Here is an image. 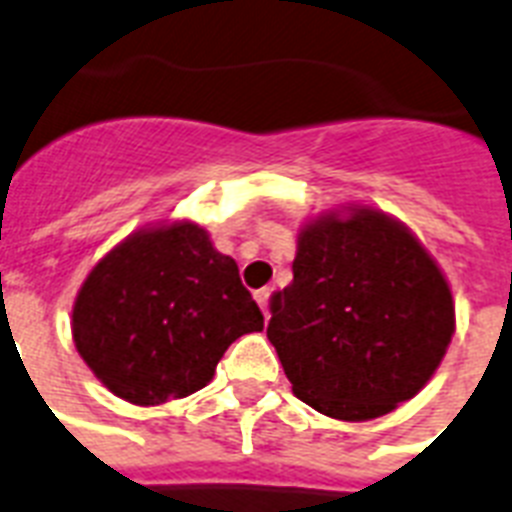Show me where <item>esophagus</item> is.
I'll use <instances>...</instances> for the list:
<instances>
[{
	"label": "esophagus",
	"instance_id": "1",
	"mask_svg": "<svg viewBox=\"0 0 512 512\" xmlns=\"http://www.w3.org/2000/svg\"><path fill=\"white\" fill-rule=\"evenodd\" d=\"M269 296H272V290L269 288H261L253 293V298H256V304L261 306V312H264V317L269 320Z\"/></svg>",
	"mask_w": 512,
	"mask_h": 512
}]
</instances>
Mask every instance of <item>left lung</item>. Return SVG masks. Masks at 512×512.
Wrapping results in <instances>:
<instances>
[{"label": "left lung", "mask_w": 512, "mask_h": 512, "mask_svg": "<svg viewBox=\"0 0 512 512\" xmlns=\"http://www.w3.org/2000/svg\"><path fill=\"white\" fill-rule=\"evenodd\" d=\"M267 338L293 394L338 420L380 418L431 380L455 333L449 285L407 227L357 208L298 237Z\"/></svg>", "instance_id": "obj_1"}]
</instances>
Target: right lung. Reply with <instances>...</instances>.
<instances>
[{"instance_id":"right-lung-1","label":"right lung","mask_w":512,"mask_h":512,"mask_svg":"<svg viewBox=\"0 0 512 512\" xmlns=\"http://www.w3.org/2000/svg\"><path fill=\"white\" fill-rule=\"evenodd\" d=\"M261 327L235 261L190 222L126 237L89 272L73 306L81 359L142 407L195 394L230 343Z\"/></svg>"}]
</instances>
